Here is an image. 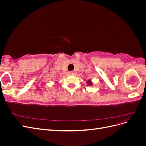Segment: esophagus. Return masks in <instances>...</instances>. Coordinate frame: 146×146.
<instances>
[{
    "instance_id": "34e87169",
    "label": "esophagus",
    "mask_w": 146,
    "mask_h": 146,
    "mask_svg": "<svg viewBox=\"0 0 146 146\" xmlns=\"http://www.w3.org/2000/svg\"><path fill=\"white\" fill-rule=\"evenodd\" d=\"M69 74L70 75H73V74H74V72L73 71H70V72H69Z\"/></svg>"
}]
</instances>
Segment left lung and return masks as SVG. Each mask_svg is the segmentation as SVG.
<instances>
[{"instance_id": "left-lung-1", "label": "left lung", "mask_w": 146, "mask_h": 146, "mask_svg": "<svg viewBox=\"0 0 146 146\" xmlns=\"http://www.w3.org/2000/svg\"><path fill=\"white\" fill-rule=\"evenodd\" d=\"M86 83L88 84V85L91 86V85H92V82L91 81V80H90V79H89V80H88V81L86 82Z\"/></svg>"}]
</instances>
